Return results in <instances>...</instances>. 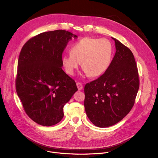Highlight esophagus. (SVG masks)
Returning <instances> with one entry per match:
<instances>
[{"label":"esophagus","instance_id":"34e87169","mask_svg":"<svg viewBox=\"0 0 158 158\" xmlns=\"http://www.w3.org/2000/svg\"><path fill=\"white\" fill-rule=\"evenodd\" d=\"M76 85H77V88H78V90L82 89V88H83V85H82V83L77 82V83H76Z\"/></svg>","mask_w":158,"mask_h":158}]
</instances>
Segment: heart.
<instances>
[{
  "label": "heart",
  "instance_id": "1",
  "mask_svg": "<svg viewBox=\"0 0 158 158\" xmlns=\"http://www.w3.org/2000/svg\"><path fill=\"white\" fill-rule=\"evenodd\" d=\"M70 55L62 57L66 73L73 75L82 63V68L91 77L103 74L111 63L113 47L109 40L102 38L84 37L72 45Z\"/></svg>",
  "mask_w": 158,
  "mask_h": 158
}]
</instances>
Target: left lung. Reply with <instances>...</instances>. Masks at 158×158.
<instances>
[{"instance_id": "1", "label": "left lung", "mask_w": 158, "mask_h": 158, "mask_svg": "<svg viewBox=\"0 0 158 158\" xmlns=\"http://www.w3.org/2000/svg\"><path fill=\"white\" fill-rule=\"evenodd\" d=\"M116 52L105 73L84 87V107L90 121L105 128L117 123L131 111L140 85L132 51L118 40Z\"/></svg>"}]
</instances>
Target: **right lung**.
I'll return each mask as SVG.
<instances>
[{"label": "right lung", "mask_w": 158, "mask_h": 158, "mask_svg": "<svg viewBox=\"0 0 158 158\" xmlns=\"http://www.w3.org/2000/svg\"><path fill=\"white\" fill-rule=\"evenodd\" d=\"M71 32L58 30L40 33L22 47L18 61L16 89L31 120L49 127L60 122L63 107L78 90L75 81L62 69V55Z\"/></svg>", "instance_id": "add662e5"}]
</instances>
